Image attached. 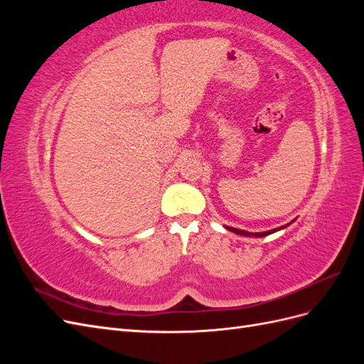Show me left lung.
Listing matches in <instances>:
<instances>
[{"label":"left lung","instance_id":"obj_1","mask_svg":"<svg viewBox=\"0 0 364 364\" xmlns=\"http://www.w3.org/2000/svg\"><path fill=\"white\" fill-rule=\"evenodd\" d=\"M294 222V220H293ZM291 222V223H293ZM290 225V223H289ZM289 225H285V226H281V228H277V229H272V230H266V232H247V230H241V229H235V228H230V226H226V229L228 230H230V232H234V234H238V235H245V237H266V235H270V234H273V232H277V230H279V229H284V228H287Z\"/></svg>","mask_w":364,"mask_h":364}]
</instances>
